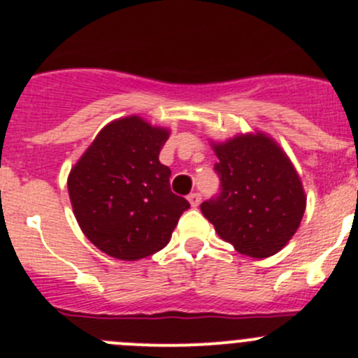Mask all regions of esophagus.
Returning a JSON list of instances; mask_svg holds the SVG:
<instances>
[{
    "label": "esophagus",
    "instance_id": "1",
    "mask_svg": "<svg viewBox=\"0 0 358 358\" xmlns=\"http://www.w3.org/2000/svg\"><path fill=\"white\" fill-rule=\"evenodd\" d=\"M187 200H189L191 207H198V205H200V200H201V194L196 193V191H193V193L187 196Z\"/></svg>",
    "mask_w": 358,
    "mask_h": 358
}]
</instances>
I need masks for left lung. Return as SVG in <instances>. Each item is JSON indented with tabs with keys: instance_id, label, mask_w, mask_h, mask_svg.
I'll return each mask as SVG.
<instances>
[{
	"instance_id": "left-lung-1",
	"label": "left lung",
	"mask_w": 358,
	"mask_h": 358,
	"mask_svg": "<svg viewBox=\"0 0 358 358\" xmlns=\"http://www.w3.org/2000/svg\"><path fill=\"white\" fill-rule=\"evenodd\" d=\"M221 187L200 205L215 231L243 256L277 254L299 228L303 184L287 155L264 134L214 144Z\"/></svg>"
}]
</instances>
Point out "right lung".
<instances>
[{"mask_svg":"<svg viewBox=\"0 0 358 358\" xmlns=\"http://www.w3.org/2000/svg\"><path fill=\"white\" fill-rule=\"evenodd\" d=\"M169 130L139 116L116 120L99 132L67 179L81 231L97 249L136 261L164 249L189 208L171 189V169L160 164Z\"/></svg>","mask_w":358,"mask_h":358,"instance_id":"add662e5","label":"right lung"}]
</instances>
